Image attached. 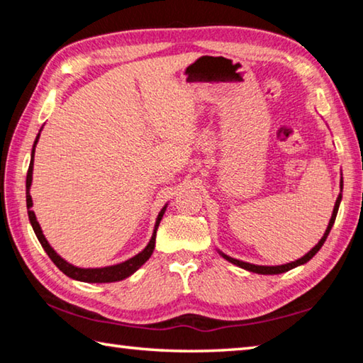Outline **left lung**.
<instances>
[{
    "label": "left lung",
    "mask_w": 363,
    "mask_h": 363,
    "mask_svg": "<svg viewBox=\"0 0 363 363\" xmlns=\"http://www.w3.org/2000/svg\"><path fill=\"white\" fill-rule=\"evenodd\" d=\"M340 187H341V192H342V176H341V182H340ZM341 199H342V194L337 195L336 199V203H335V208H333V213H331V218H330V223H328V227L327 230H325L323 237L318 240V243L315 245L314 248H312L309 253L304 255L303 257H299V259L296 261H291V262H286V264H281V266H257V264H251V262H245V261H240V259H235V257H230L224 255L223 251H219V255L224 257V259H227L232 264H235V266L242 267L245 270H250V272H255V274H262V275H275V274H284V272H288V270H291L294 267L298 266H303V264H306L307 261H311L312 257H314L317 255V251L322 248V245L325 243V240H327L328 233L331 230V227H333L335 224V219H336V214H337V208H340V203H341Z\"/></svg>",
    "instance_id": "left-lung-1"
}]
</instances>
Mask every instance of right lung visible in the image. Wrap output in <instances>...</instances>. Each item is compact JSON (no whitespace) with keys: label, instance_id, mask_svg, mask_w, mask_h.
<instances>
[{"label":"right lung","instance_id":"obj_1","mask_svg":"<svg viewBox=\"0 0 363 363\" xmlns=\"http://www.w3.org/2000/svg\"><path fill=\"white\" fill-rule=\"evenodd\" d=\"M43 130V128H41ZM40 130V131H41ZM40 139V133L38 136L35 139V144H33V149H32V160H30V167H28V173H27V210H28V219H30V224H32L33 230H35V235L38 238L41 247L45 248V251L48 253V256L51 257V261L56 264V266L62 270V272L67 275V277H70L73 280H79V281H86V284H112V281H120L123 279H128L130 275H133L136 270L145 264V261L149 259L152 256L153 250H155V237H157V229L160 225V220H162L164 211H167V206L164 205L162 208V211L158 213V218L155 220V227H153V233H152V238L150 242L147 243V247L138 253L136 256L130 257V259L125 261V262H120V264H115V266H107V267H96V269H83V267H77L73 266V264L67 262L64 257H60L51 245L48 243L46 237L43 235V230L38 224V220H36L35 213L30 210V208L33 206V201H32V195H30V187H32V179H33V158H35V147L36 143H38Z\"/></svg>","mask_w":363,"mask_h":363}]
</instances>
